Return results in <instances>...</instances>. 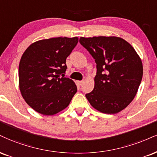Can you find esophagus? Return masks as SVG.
Here are the masks:
<instances>
[{
  "instance_id": "obj_1",
  "label": "esophagus",
  "mask_w": 157,
  "mask_h": 157,
  "mask_svg": "<svg viewBox=\"0 0 157 157\" xmlns=\"http://www.w3.org/2000/svg\"><path fill=\"white\" fill-rule=\"evenodd\" d=\"M77 83H78V85L80 86H82V83H83V81L82 80H81V81H77Z\"/></svg>"
}]
</instances>
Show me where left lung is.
<instances>
[{"label":"left lung","instance_id":"1","mask_svg":"<svg viewBox=\"0 0 157 157\" xmlns=\"http://www.w3.org/2000/svg\"><path fill=\"white\" fill-rule=\"evenodd\" d=\"M80 43L97 63L94 88L86 94L87 99L99 112L119 113L132 101L140 85V58L129 43L119 37H81Z\"/></svg>","mask_w":157,"mask_h":157}]
</instances>
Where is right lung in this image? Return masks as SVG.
Here are the masks:
<instances>
[{"label": "right lung", "instance_id": "add662e5", "mask_svg": "<svg viewBox=\"0 0 157 157\" xmlns=\"http://www.w3.org/2000/svg\"><path fill=\"white\" fill-rule=\"evenodd\" d=\"M78 38L57 37L33 43L22 54L19 64V86L23 99L31 108L52 116L70 103L77 88L64 77L67 58Z\"/></svg>", "mask_w": 157, "mask_h": 157}]
</instances>
